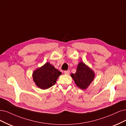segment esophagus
<instances>
[{
	"label": "esophagus",
	"mask_w": 126,
	"mask_h": 126,
	"mask_svg": "<svg viewBox=\"0 0 126 126\" xmlns=\"http://www.w3.org/2000/svg\"><path fill=\"white\" fill-rule=\"evenodd\" d=\"M64 74H66V75H68V74H69V70H67V71H65L64 72Z\"/></svg>",
	"instance_id": "1"
}]
</instances>
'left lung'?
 Wrapping results in <instances>:
<instances>
[{"mask_svg": "<svg viewBox=\"0 0 126 126\" xmlns=\"http://www.w3.org/2000/svg\"><path fill=\"white\" fill-rule=\"evenodd\" d=\"M71 75L79 88L86 89L94 80V73L84 63L81 62L78 65L76 73Z\"/></svg>", "mask_w": 126, "mask_h": 126, "instance_id": "8db88e82", "label": "left lung"}]
</instances>
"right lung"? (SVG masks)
<instances>
[{"mask_svg":"<svg viewBox=\"0 0 126 126\" xmlns=\"http://www.w3.org/2000/svg\"><path fill=\"white\" fill-rule=\"evenodd\" d=\"M61 74V72L47 62L44 66L36 69L32 74V77L37 86L42 89H46L55 84Z\"/></svg>","mask_w":126,"mask_h":126,"instance_id":"add662e5","label":"right lung"}]
</instances>
